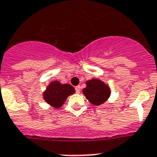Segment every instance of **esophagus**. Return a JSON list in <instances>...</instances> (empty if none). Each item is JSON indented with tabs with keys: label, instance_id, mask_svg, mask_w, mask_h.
Listing matches in <instances>:
<instances>
[{
	"label": "esophagus",
	"instance_id": "1",
	"mask_svg": "<svg viewBox=\"0 0 157 157\" xmlns=\"http://www.w3.org/2000/svg\"><path fill=\"white\" fill-rule=\"evenodd\" d=\"M75 91H76V93H77V94H79L80 93V91H81V87H80L79 86H76V87H75Z\"/></svg>",
	"mask_w": 157,
	"mask_h": 157
}]
</instances>
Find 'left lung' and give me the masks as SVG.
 Segmentation results:
<instances>
[{
    "mask_svg": "<svg viewBox=\"0 0 157 157\" xmlns=\"http://www.w3.org/2000/svg\"><path fill=\"white\" fill-rule=\"evenodd\" d=\"M86 87L82 90V92L86 99L93 105H101L110 96L109 87L101 80L92 78L86 82Z\"/></svg>",
    "mask_w": 157,
    "mask_h": 157,
    "instance_id": "1",
    "label": "left lung"
}]
</instances>
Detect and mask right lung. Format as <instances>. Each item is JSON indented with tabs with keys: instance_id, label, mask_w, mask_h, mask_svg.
<instances>
[{
	"instance_id": "right-lung-1",
	"label": "right lung",
	"mask_w": 157,
	"mask_h": 157,
	"mask_svg": "<svg viewBox=\"0 0 157 157\" xmlns=\"http://www.w3.org/2000/svg\"><path fill=\"white\" fill-rule=\"evenodd\" d=\"M75 92V88L70 84H62L59 81L52 82L44 92V99L47 103L58 109L62 106L68 96Z\"/></svg>"
}]
</instances>
